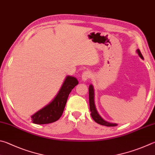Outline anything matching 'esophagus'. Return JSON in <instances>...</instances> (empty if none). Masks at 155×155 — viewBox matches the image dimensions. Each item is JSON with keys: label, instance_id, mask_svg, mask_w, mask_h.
I'll list each match as a JSON object with an SVG mask.
<instances>
[{"label": "esophagus", "instance_id": "34e87169", "mask_svg": "<svg viewBox=\"0 0 155 155\" xmlns=\"http://www.w3.org/2000/svg\"><path fill=\"white\" fill-rule=\"evenodd\" d=\"M91 72H89V71H86V72L83 73V74H82V80L84 81H85L89 79V78H91Z\"/></svg>", "mask_w": 155, "mask_h": 155}]
</instances>
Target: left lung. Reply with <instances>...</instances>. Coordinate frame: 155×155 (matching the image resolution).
Wrapping results in <instances>:
<instances>
[{
  "label": "left lung",
  "instance_id": "left-lung-1",
  "mask_svg": "<svg viewBox=\"0 0 155 155\" xmlns=\"http://www.w3.org/2000/svg\"><path fill=\"white\" fill-rule=\"evenodd\" d=\"M137 52L138 53V55L142 59H144L143 56L142 55L141 52L139 49L137 50ZM89 108L90 111H91V116L92 119H94L95 122L98 124L105 125L107 127H114L117 126V125L115 123H110L105 121L104 120L102 119V118L101 117L99 114L97 113V112L95 109V104H94V87H93L92 85H90L89 87Z\"/></svg>",
  "mask_w": 155,
  "mask_h": 155
}]
</instances>
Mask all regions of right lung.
Segmentation results:
<instances>
[{"label":"right lung","mask_w":155,"mask_h":155,"mask_svg":"<svg viewBox=\"0 0 155 155\" xmlns=\"http://www.w3.org/2000/svg\"><path fill=\"white\" fill-rule=\"evenodd\" d=\"M78 83L77 79L74 77L68 76L54 100L31 117L32 122L42 125L58 120L63 114L70 93Z\"/></svg>","instance_id":"add662e5"}]
</instances>
